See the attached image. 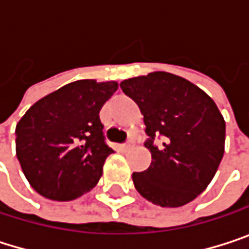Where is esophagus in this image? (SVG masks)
Returning <instances> with one entry per match:
<instances>
[{
    "mask_svg": "<svg viewBox=\"0 0 249 249\" xmlns=\"http://www.w3.org/2000/svg\"><path fill=\"white\" fill-rule=\"evenodd\" d=\"M131 147H132V144H131V142H124V144H121V145H120V150H121V151H128Z\"/></svg>",
    "mask_w": 249,
    "mask_h": 249,
    "instance_id": "esophagus-1",
    "label": "esophagus"
}]
</instances>
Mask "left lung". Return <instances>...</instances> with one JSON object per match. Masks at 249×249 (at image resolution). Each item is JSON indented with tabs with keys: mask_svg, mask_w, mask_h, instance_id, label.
<instances>
[{
	"mask_svg": "<svg viewBox=\"0 0 249 249\" xmlns=\"http://www.w3.org/2000/svg\"><path fill=\"white\" fill-rule=\"evenodd\" d=\"M144 115L147 170L132 173L135 189L150 202L177 208L211 183L224 157L225 121L213 99L189 80L154 72L121 82Z\"/></svg>",
	"mask_w": 249,
	"mask_h": 249,
	"instance_id": "1",
	"label": "left lung"
}]
</instances>
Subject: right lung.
<instances>
[{"mask_svg": "<svg viewBox=\"0 0 249 249\" xmlns=\"http://www.w3.org/2000/svg\"><path fill=\"white\" fill-rule=\"evenodd\" d=\"M117 82L76 80L36 102L16 128L17 159L31 187L53 200H72L102 176L107 144L99 111Z\"/></svg>", "mask_w": 249, "mask_h": 249, "instance_id": "add662e5", "label": "right lung"}]
</instances>
